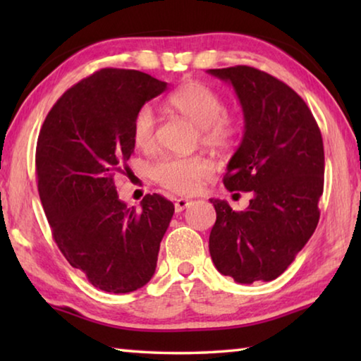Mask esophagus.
Masks as SVG:
<instances>
[{"label": "esophagus", "mask_w": 361, "mask_h": 361, "mask_svg": "<svg viewBox=\"0 0 361 361\" xmlns=\"http://www.w3.org/2000/svg\"><path fill=\"white\" fill-rule=\"evenodd\" d=\"M191 205V200L189 199H176L175 200V212H183L185 209H188V207Z\"/></svg>", "instance_id": "34e87169"}]
</instances>
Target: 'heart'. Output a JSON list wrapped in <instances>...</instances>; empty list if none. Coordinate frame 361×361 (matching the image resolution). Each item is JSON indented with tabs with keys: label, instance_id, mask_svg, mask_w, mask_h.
<instances>
[{
	"label": "heart",
	"instance_id": "heart-1",
	"mask_svg": "<svg viewBox=\"0 0 361 361\" xmlns=\"http://www.w3.org/2000/svg\"><path fill=\"white\" fill-rule=\"evenodd\" d=\"M175 111L199 127L200 140L210 148H226L235 137V122L226 116V103L216 90L199 81L183 84L169 97ZM157 118L149 105L142 106L132 122V140L137 148L148 151L156 145ZM212 173V164L205 157L166 156L152 166V176L159 185L178 194H191L200 180Z\"/></svg>",
	"mask_w": 361,
	"mask_h": 361
}]
</instances>
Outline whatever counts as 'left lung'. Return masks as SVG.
Instances as JSON below:
<instances>
[{
    "instance_id": "obj_1",
    "label": "left lung",
    "mask_w": 361,
    "mask_h": 361,
    "mask_svg": "<svg viewBox=\"0 0 361 361\" xmlns=\"http://www.w3.org/2000/svg\"><path fill=\"white\" fill-rule=\"evenodd\" d=\"M207 73L234 87L245 124L223 183L229 191L252 192L242 212L210 199L216 210L209 239L213 264L237 283L271 282L319 224L322 133L305 102L277 78L245 65Z\"/></svg>"
}]
</instances>
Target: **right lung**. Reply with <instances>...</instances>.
I'll list each match as a JSON object with an SVG mask.
<instances>
[{"mask_svg": "<svg viewBox=\"0 0 361 361\" xmlns=\"http://www.w3.org/2000/svg\"><path fill=\"white\" fill-rule=\"evenodd\" d=\"M166 89L142 71L103 68L66 90L41 127L36 178L54 240L103 291L130 293L149 282L173 216V204L159 194H146L140 210L127 209L114 185L135 148L133 118Z\"/></svg>", "mask_w": 361, "mask_h": 361, "instance_id": "add662e5", "label": "right lung"}]
</instances>
